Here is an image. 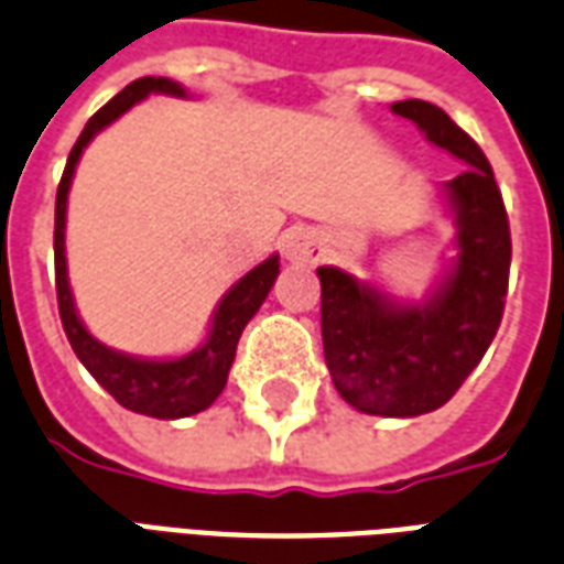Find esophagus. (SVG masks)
<instances>
[{
	"label": "esophagus",
	"mask_w": 564,
	"mask_h": 564,
	"mask_svg": "<svg viewBox=\"0 0 564 564\" xmlns=\"http://www.w3.org/2000/svg\"><path fill=\"white\" fill-rule=\"evenodd\" d=\"M283 253H286V260H299V263H316L325 248H322V239L307 227H299V230H292L286 239H283Z\"/></svg>",
	"instance_id": "esophagus-1"
}]
</instances>
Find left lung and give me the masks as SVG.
Wrapping results in <instances>:
<instances>
[{
	"mask_svg": "<svg viewBox=\"0 0 564 564\" xmlns=\"http://www.w3.org/2000/svg\"><path fill=\"white\" fill-rule=\"evenodd\" d=\"M425 139L464 159L446 183L458 260L425 304H397L349 272L322 265V346L339 397L364 414L420 416L446 405L491 346L509 292V215L482 148L444 109L393 102Z\"/></svg>",
	"mask_w": 564,
	"mask_h": 564,
	"instance_id": "1",
	"label": "left lung"
}]
</instances>
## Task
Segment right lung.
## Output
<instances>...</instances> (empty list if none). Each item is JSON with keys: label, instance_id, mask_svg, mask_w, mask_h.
<instances>
[{"label": "right lung", "instance_id": "right-lung-1", "mask_svg": "<svg viewBox=\"0 0 564 564\" xmlns=\"http://www.w3.org/2000/svg\"><path fill=\"white\" fill-rule=\"evenodd\" d=\"M148 94H174V97H186L177 82L162 79V76H144V79L129 82L127 88L115 94L97 115H94L82 135L73 144L67 165H64L62 183H58V195H55V292H58V313H62L64 334L70 339L76 358L82 367L88 369L106 390H109L115 402H120L135 414L156 416V420H177V416H192L204 411L218 399L225 390L227 372L236 358V346L242 337L245 325L251 316L260 311L269 290H272L274 278L281 272L278 257H269L265 263L245 274L242 281L234 283L227 292L218 311H215L213 328L209 337L197 351L186 358L174 360H141L120 355V351L102 346L85 330L76 304H73L70 283H67V260H64V213H67V192H70L73 171L79 162L82 150L88 148V141L109 127L111 120H118L127 109L135 102L144 100Z\"/></svg>", "mask_w": 564, "mask_h": 564}]
</instances>
